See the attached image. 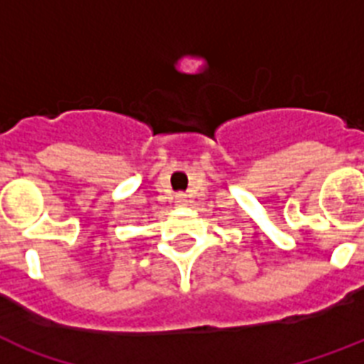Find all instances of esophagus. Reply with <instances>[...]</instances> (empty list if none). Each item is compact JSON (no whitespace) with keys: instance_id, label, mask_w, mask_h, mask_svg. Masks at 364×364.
Returning <instances> with one entry per match:
<instances>
[{"instance_id":"1","label":"esophagus","mask_w":364,"mask_h":364,"mask_svg":"<svg viewBox=\"0 0 364 364\" xmlns=\"http://www.w3.org/2000/svg\"><path fill=\"white\" fill-rule=\"evenodd\" d=\"M183 198H185V196H181V194H179V196H177V204H181Z\"/></svg>"}]
</instances>
